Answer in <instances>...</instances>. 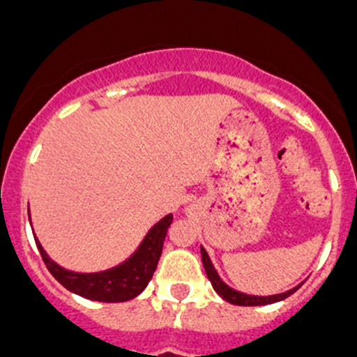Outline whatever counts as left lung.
Segmentation results:
<instances>
[{"mask_svg": "<svg viewBox=\"0 0 357 357\" xmlns=\"http://www.w3.org/2000/svg\"><path fill=\"white\" fill-rule=\"evenodd\" d=\"M201 256H202V265H204V271H206L208 279L211 281V287H213V290L217 291V294L220 295L224 301H227V303H231V304H236V306H265V304L279 303V301L290 297L291 294H295V291L301 288V284H298V287L291 288V290L284 291V294L266 295V297H261V295L242 294V291H236V290H233L231 287H227L226 282L220 279V275H218V272L215 271L213 263H211L210 256H208V252L204 250V247H201Z\"/></svg>", "mask_w": 357, "mask_h": 357, "instance_id": "8db88e82", "label": "left lung"}]
</instances>
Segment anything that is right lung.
<instances>
[{
  "mask_svg": "<svg viewBox=\"0 0 357 357\" xmlns=\"http://www.w3.org/2000/svg\"><path fill=\"white\" fill-rule=\"evenodd\" d=\"M171 224L172 213H169L151 227L139 249L135 250L126 261L114 268H108V271L92 272V274L66 271L63 266L54 263L47 256L38 240L35 242H37L47 271L69 291L91 298V301H99V303H126L146 290L147 282L151 281L156 266H158L163 240H165Z\"/></svg>",
  "mask_w": 357,
  "mask_h": 357,
  "instance_id": "1",
  "label": "right lung"
}]
</instances>
